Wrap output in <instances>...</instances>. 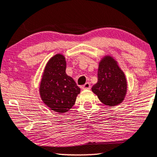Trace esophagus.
I'll list each match as a JSON object with an SVG mask.
<instances>
[{"label": "esophagus", "instance_id": "obj_1", "mask_svg": "<svg viewBox=\"0 0 157 157\" xmlns=\"http://www.w3.org/2000/svg\"><path fill=\"white\" fill-rule=\"evenodd\" d=\"M82 88L83 90H88V89H90V84L89 82H86L85 85H83L82 86Z\"/></svg>", "mask_w": 157, "mask_h": 157}]
</instances>
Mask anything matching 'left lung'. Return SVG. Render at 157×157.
<instances>
[{
    "label": "left lung",
    "instance_id": "left-lung-1",
    "mask_svg": "<svg viewBox=\"0 0 157 157\" xmlns=\"http://www.w3.org/2000/svg\"><path fill=\"white\" fill-rule=\"evenodd\" d=\"M92 91L106 105L113 107L124 101L127 92L126 76L111 56H104L100 61L98 82Z\"/></svg>",
    "mask_w": 157,
    "mask_h": 157
}]
</instances>
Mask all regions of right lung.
<instances>
[{
  "mask_svg": "<svg viewBox=\"0 0 157 157\" xmlns=\"http://www.w3.org/2000/svg\"><path fill=\"white\" fill-rule=\"evenodd\" d=\"M65 71V57L63 54H56L46 64L39 85V94L44 103L59 113L70 110L80 93V87Z\"/></svg>",
  "mask_w": 157,
  "mask_h": 157,
  "instance_id": "1",
  "label": "right lung"
}]
</instances>
